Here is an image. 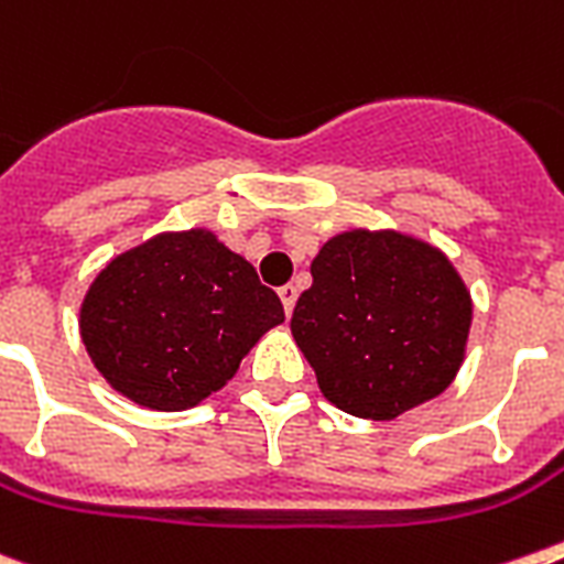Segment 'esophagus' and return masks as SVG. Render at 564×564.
Masks as SVG:
<instances>
[{"label":"esophagus","mask_w":564,"mask_h":564,"mask_svg":"<svg viewBox=\"0 0 564 564\" xmlns=\"http://www.w3.org/2000/svg\"><path fill=\"white\" fill-rule=\"evenodd\" d=\"M278 297H281L283 312H286V315H292V310H295V301H297V290H295V286H292V283L281 286V290H278Z\"/></svg>","instance_id":"34e87169"}]
</instances>
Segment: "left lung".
I'll use <instances>...</instances> for the list:
<instances>
[{
  "label": "left lung",
  "instance_id": "obj_1",
  "mask_svg": "<svg viewBox=\"0 0 564 564\" xmlns=\"http://www.w3.org/2000/svg\"><path fill=\"white\" fill-rule=\"evenodd\" d=\"M470 324V290L438 246L358 226L318 249L290 329L326 401L392 421L453 384Z\"/></svg>",
  "mask_w": 564,
  "mask_h": 564
}]
</instances>
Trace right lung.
<instances>
[{
    "mask_svg": "<svg viewBox=\"0 0 564 564\" xmlns=\"http://www.w3.org/2000/svg\"><path fill=\"white\" fill-rule=\"evenodd\" d=\"M283 324L281 297L212 229L160 231L99 269L79 338L106 384L180 413L224 390L249 349Z\"/></svg>",
    "mask_w": 564,
    "mask_h": 564,
    "instance_id": "obj_1",
    "label": "right lung"
}]
</instances>
